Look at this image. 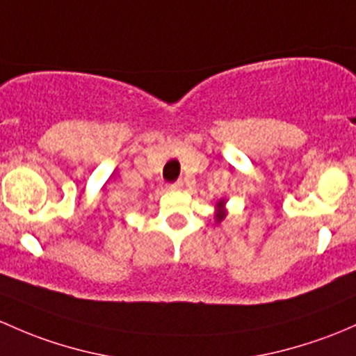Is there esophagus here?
Wrapping results in <instances>:
<instances>
[{
	"label": "esophagus",
	"instance_id": "1",
	"mask_svg": "<svg viewBox=\"0 0 356 356\" xmlns=\"http://www.w3.org/2000/svg\"><path fill=\"white\" fill-rule=\"evenodd\" d=\"M182 186H184V184H182V181H177V182H174V184L168 186V188L174 189V191H181V189H182Z\"/></svg>",
	"mask_w": 356,
	"mask_h": 356
}]
</instances>
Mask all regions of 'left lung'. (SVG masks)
<instances>
[{
  "label": "left lung",
  "mask_w": 356,
  "mask_h": 356,
  "mask_svg": "<svg viewBox=\"0 0 356 356\" xmlns=\"http://www.w3.org/2000/svg\"><path fill=\"white\" fill-rule=\"evenodd\" d=\"M227 216V211H225V200H220L218 203H216V213H215V220L216 223L222 222L223 218Z\"/></svg>",
  "instance_id": "8db88e82"
}]
</instances>
